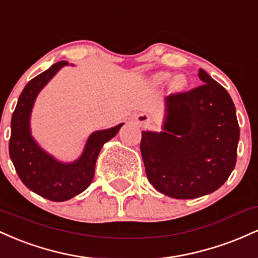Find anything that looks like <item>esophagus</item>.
Wrapping results in <instances>:
<instances>
[{
  "instance_id": "obj_1",
  "label": "esophagus",
  "mask_w": 258,
  "mask_h": 258,
  "mask_svg": "<svg viewBox=\"0 0 258 258\" xmlns=\"http://www.w3.org/2000/svg\"><path fill=\"white\" fill-rule=\"evenodd\" d=\"M137 122L139 123L141 126H147L148 123H149V116L148 115H138L137 116Z\"/></svg>"
}]
</instances>
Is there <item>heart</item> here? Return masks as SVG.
I'll return each instance as SVG.
<instances>
[{"label":"heart","instance_id":"1","mask_svg":"<svg viewBox=\"0 0 258 258\" xmlns=\"http://www.w3.org/2000/svg\"><path fill=\"white\" fill-rule=\"evenodd\" d=\"M168 79H170V74H167V73H162L158 75L159 81H166V80H168ZM174 85H176L178 88L183 87V86H184V80H183L182 78H177L176 80H174Z\"/></svg>","mask_w":258,"mask_h":258}]
</instances>
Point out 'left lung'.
Returning a JSON list of instances; mask_svg holds the SVG:
<instances>
[{"mask_svg": "<svg viewBox=\"0 0 258 258\" xmlns=\"http://www.w3.org/2000/svg\"><path fill=\"white\" fill-rule=\"evenodd\" d=\"M193 90L166 98L165 132H142L148 180L174 199H195L217 190L235 167L239 130L226 88L205 70Z\"/></svg>", "mask_w": 258, "mask_h": 258, "instance_id": "left-lung-1", "label": "left lung"}]
</instances>
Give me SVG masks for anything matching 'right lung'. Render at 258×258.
<instances>
[{"mask_svg":"<svg viewBox=\"0 0 258 258\" xmlns=\"http://www.w3.org/2000/svg\"><path fill=\"white\" fill-rule=\"evenodd\" d=\"M67 61H58L26 84L12 115L10 156L22 182L30 190L52 201L69 200L88 188L100 149L116 136L123 123L92 133L78 161L61 164L43 152L30 135V112L41 88Z\"/></svg>","mask_w":258,"mask_h":258,"instance_id":"add662e5","label":"right lung"}]
</instances>
